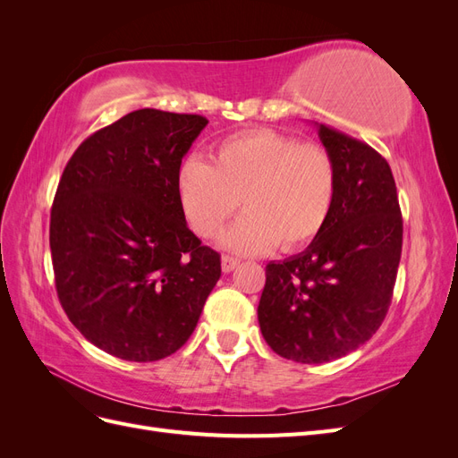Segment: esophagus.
<instances>
[{
    "instance_id": "1",
    "label": "esophagus",
    "mask_w": 458,
    "mask_h": 458,
    "mask_svg": "<svg viewBox=\"0 0 458 458\" xmlns=\"http://www.w3.org/2000/svg\"><path fill=\"white\" fill-rule=\"evenodd\" d=\"M237 266H239V259H234L231 256L221 258V269H224V273H231Z\"/></svg>"
}]
</instances>
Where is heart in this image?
Returning a JSON list of instances; mask_svg holds the SVG:
<instances>
[{"mask_svg": "<svg viewBox=\"0 0 458 458\" xmlns=\"http://www.w3.org/2000/svg\"><path fill=\"white\" fill-rule=\"evenodd\" d=\"M175 189L189 227L214 239L242 204L246 212L221 237L242 256L266 254L281 242L294 250L327 227L336 202L338 175L328 152L271 130L231 135L212 162L187 157Z\"/></svg>", "mask_w": 458, "mask_h": 458, "instance_id": "obj_1", "label": "heart"}]
</instances>
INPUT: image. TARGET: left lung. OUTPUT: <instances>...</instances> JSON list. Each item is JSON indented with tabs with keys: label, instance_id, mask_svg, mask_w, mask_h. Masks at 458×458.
<instances>
[{
	"label": "left lung",
	"instance_id": "obj_1",
	"mask_svg": "<svg viewBox=\"0 0 458 458\" xmlns=\"http://www.w3.org/2000/svg\"><path fill=\"white\" fill-rule=\"evenodd\" d=\"M336 165V202L323 233L269 261L258 321L269 348L296 363H328L372 338L390 308L403 221L390 165L377 150L317 123Z\"/></svg>",
	"mask_w": 458,
	"mask_h": 458
}]
</instances>
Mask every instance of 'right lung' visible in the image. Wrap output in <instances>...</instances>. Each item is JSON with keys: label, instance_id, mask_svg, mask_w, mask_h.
I'll use <instances>...</instances> for the list:
<instances>
[{"label": "right lung", "instance_id": "add662e5", "mask_svg": "<svg viewBox=\"0 0 458 458\" xmlns=\"http://www.w3.org/2000/svg\"><path fill=\"white\" fill-rule=\"evenodd\" d=\"M208 120L141 108L95 131L68 160L51 208L55 284L97 348L148 363L195 330L221 276L187 227L175 177Z\"/></svg>", "mask_w": 458, "mask_h": 458}]
</instances>
